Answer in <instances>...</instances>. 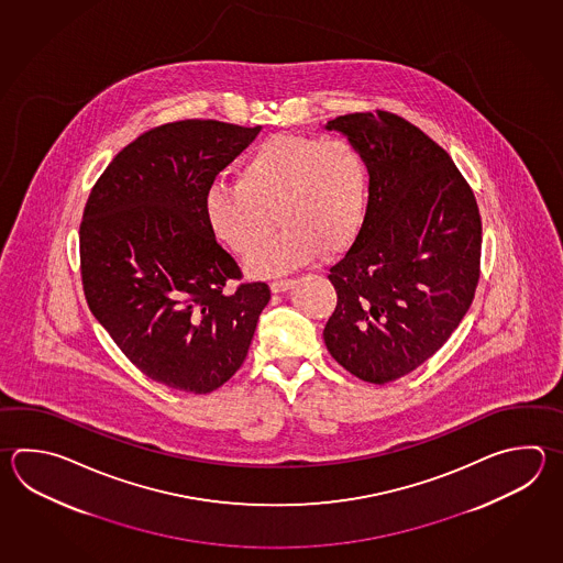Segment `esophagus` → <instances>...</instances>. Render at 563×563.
Returning <instances> with one entry per match:
<instances>
[{
    "instance_id": "obj_1",
    "label": "esophagus",
    "mask_w": 563,
    "mask_h": 563,
    "mask_svg": "<svg viewBox=\"0 0 563 563\" xmlns=\"http://www.w3.org/2000/svg\"><path fill=\"white\" fill-rule=\"evenodd\" d=\"M292 285H295V280H292V278L273 280V283H271V290H273V292H285V290H288Z\"/></svg>"
}]
</instances>
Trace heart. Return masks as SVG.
Masks as SVG:
<instances>
[{
	"instance_id": "b5f03b06",
	"label": "heart",
	"mask_w": 563,
	"mask_h": 563,
	"mask_svg": "<svg viewBox=\"0 0 563 563\" xmlns=\"http://www.w3.org/2000/svg\"><path fill=\"white\" fill-rule=\"evenodd\" d=\"M368 207L367 162L349 140L275 134L236 166V183H214L205 195L212 234L249 258L275 227L283 230L251 261L256 275H278L346 251L361 234Z\"/></svg>"
}]
</instances>
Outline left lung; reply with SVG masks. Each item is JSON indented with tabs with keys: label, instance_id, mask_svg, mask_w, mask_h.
I'll use <instances>...</instances> for the list:
<instances>
[{
	"label": "left lung",
	"instance_id": "left-lung-1",
	"mask_svg": "<svg viewBox=\"0 0 563 563\" xmlns=\"http://www.w3.org/2000/svg\"><path fill=\"white\" fill-rule=\"evenodd\" d=\"M368 170L367 219L331 266L336 307L322 331L334 361L375 385L448 343L479 283L482 214L470 184L423 130L385 110L327 122Z\"/></svg>",
	"mask_w": 563,
	"mask_h": 563
}]
</instances>
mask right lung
<instances>
[{"label": "right lung", "instance_id": "1", "mask_svg": "<svg viewBox=\"0 0 563 563\" xmlns=\"http://www.w3.org/2000/svg\"><path fill=\"white\" fill-rule=\"evenodd\" d=\"M261 126L180 120L120 150L93 184L80 224L84 295L120 351L156 383L219 389L241 368L271 300L241 283L205 217V195Z\"/></svg>", "mask_w": 563, "mask_h": 563}]
</instances>
